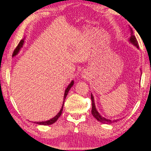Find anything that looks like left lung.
<instances>
[{
  "mask_svg": "<svg viewBox=\"0 0 151 151\" xmlns=\"http://www.w3.org/2000/svg\"><path fill=\"white\" fill-rule=\"evenodd\" d=\"M129 41H130L131 43L136 46L138 48V44L137 40L133 34V31L131 29V37H130V39H129ZM91 99H92V114L93 115L94 117L96 119H97L98 121L101 122L102 123H104V124H111L113 122H116L119 121V119L111 121V120H110V119H106L105 117H102V116H101V115H100L98 113V111H97V110H96V109L95 103H94V98H93V96H92V94H91Z\"/></svg>",
  "mask_w": 151,
  "mask_h": 151,
  "instance_id": "1",
  "label": "left lung"
}]
</instances>
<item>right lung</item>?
<instances>
[{
  "instance_id": "1",
  "label": "right lung",
  "mask_w": 151,
  "mask_h": 151,
  "mask_svg": "<svg viewBox=\"0 0 151 151\" xmlns=\"http://www.w3.org/2000/svg\"><path fill=\"white\" fill-rule=\"evenodd\" d=\"M24 40H22L20 41V42H19L18 46H17V48H15V50H14V52H13V57L15 56L16 55H17L18 53L19 52V50H20V48L22 47L23 45H24ZM73 84H74V82H73V81H72V82L70 83V84L69 85V86H68V87H67V88H66V89H65V91L64 96L63 105V106H62V108H61V109H60L59 112L53 118L48 120V121H42V122H34V123H36V124H40V125H45V126H46V125L52 124H53L54 122H55L57 121V119H59L60 116L61 115L62 112H63V106H64V101H65V98H66V96H67V95H68V92H69V89H70V88H71V87L73 86Z\"/></svg>"
}]
</instances>
